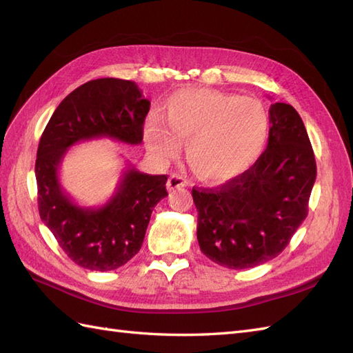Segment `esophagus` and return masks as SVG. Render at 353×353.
Segmentation results:
<instances>
[{"mask_svg": "<svg viewBox=\"0 0 353 353\" xmlns=\"http://www.w3.org/2000/svg\"><path fill=\"white\" fill-rule=\"evenodd\" d=\"M185 185H187V181H185L183 176L176 175V174L170 175V176L168 178V181H166V188H168L169 191L176 190V188H183V187H185Z\"/></svg>", "mask_w": 353, "mask_h": 353, "instance_id": "1", "label": "esophagus"}]
</instances>
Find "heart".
Returning a JSON list of instances; mask_svg holds the SVG:
<instances>
[{
  "label": "heart",
  "instance_id": "obj_1",
  "mask_svg": "<svg viewBox=\"0 0 353 353\" xmlns=\"http://www.w3.org/2000/svg\"><path fill=\"white\" fill-rule=\"evenodd\" d=\"M162 122H145L144 140L160 160L178 154L187 143V159L196 174L227 181L252 168L263 153L270 119L256 99L210 90H185L169 97Z\"/></svg>",
  "mask_w": 353,
  "mask_h": 353
}]
</instances>
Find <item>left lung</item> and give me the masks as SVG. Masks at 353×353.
I'll use <instances>...</instances> for the list:
<instances>
[{
    "instance_id": "left-lung-1",
    "label": "left lung",
    "mask_w": 353,
    "mask_h": 353,
    "mask_svg": "<svg viewBox=\"0 0 353 353\" xmlns=\"http://www.w3.org/2000/svg\"><path fill=\"white\" fill-rule=\"evenodd\" d=\"M270 123L268 145L252 168L221 187L191 191L200 250L230 270L276 258L307 215L316 163L302 117L274 103Z\"/></svg>"
}]
</instances>
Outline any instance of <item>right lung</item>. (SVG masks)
Segmentation results:
<instances>
[{"label":"right lung","mask_w":353,"mask_h":353,"mask_svg":"<svg viewBox=\"0 0 353 353\" xmlns=\"http://www.w3.org/2000/svg\"><path fill=\"white\" fill-rule=\"evenodd\" d=\"M148 110L150 101L135 82L94 79L59 104L42 132L35 163L39 216L82 268L113 271L140 252L152 212L168 196V176L143 174L130 163L103 206L85 208L63 188L60 165L69 148L81 141L110 138L141 144Z\"/></svg>","instance_id":"add662e5"}]
</instances>
